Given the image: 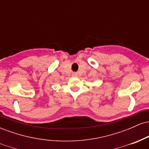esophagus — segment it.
<instances>
[{
  "label": "esophagus",
  "mask_w": 149,
  "mask_h": 149,
  "mask_svg": "<svg viewBox=\"0 0 149 149\" xmlns=\"http://www.w3.org/2000/svg\"><path fill=\"white\" fill-rule=\"evenodd\" d=\"M72 76H74V77L78 76V73H72Z\"/></svg>",
  "instance_id": "1"
}]
</instances>
